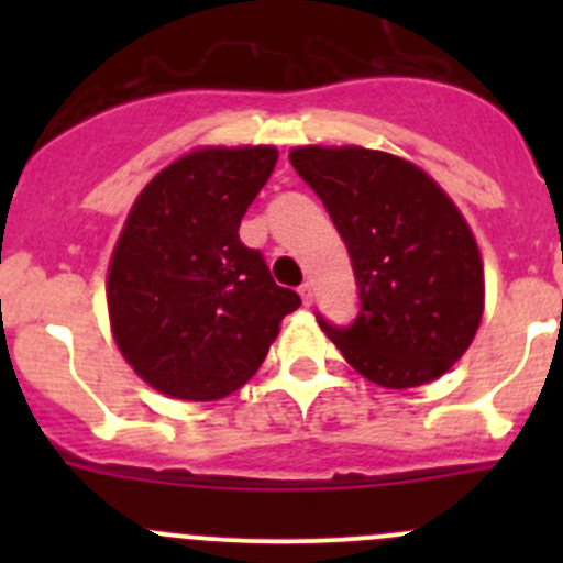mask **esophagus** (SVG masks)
I'll list each match as a JSON object with an SVG mask.
<instances>
[{
	"label": "esophagus",
	"mask_w": 563,
	"mask_h": 563,
	"mask_svg": "<svg viewBox=\"0 0 563 563\" xmlns=\"http://www.w3.org/2000/svg\"><path fill=\"white\" fill-rule=\"evenodd\" d=\"M299 297H302V302L308 305H313V283H302V286H299Z\"/></svg>",
	"instance_id": "esophagus-1"
}]
</instances>
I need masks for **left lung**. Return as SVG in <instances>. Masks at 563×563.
<instances>
[{
    "label": "left lung",
    "mask_w": 563,
    "mask_h": 563,
    "mask_svg": "<svg viewBox=\"0 0 563 563\" xmlns=\"http://www.w3.org/2000/svg\"><path fill=\"white\" fill-rule=\"evenodd\" d=\"M349 247L360 313L318 316L356 373L387 389L444 376L482 321L485 275L463 214L422 168L362 146H297L288 155Z\"/></svg>",
    "instance_id": "8db88e82"
}]
</instances>
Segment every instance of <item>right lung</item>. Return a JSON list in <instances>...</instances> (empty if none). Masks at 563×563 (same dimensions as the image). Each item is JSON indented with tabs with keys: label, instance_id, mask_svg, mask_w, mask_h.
<instances>
[{
	"label": "right lung",
	"instance_id": "right-lung-1",
	"mask_svg": "<svg viewBox=\"0 0 563 563\" xmlns=\"http://www.w3.org/2000/svg\"><path fill=\"white\" fill-rule=\"evenodd\" d=\"M275 163V146L196 150L130 209L108 266V316L128 365L163 395L218 400L240 389L283 316L302 305L240 240Z\"/></svg>",
	"mask_w": 563,
	"mask_h": 563
}]
</instances>
